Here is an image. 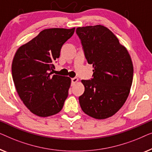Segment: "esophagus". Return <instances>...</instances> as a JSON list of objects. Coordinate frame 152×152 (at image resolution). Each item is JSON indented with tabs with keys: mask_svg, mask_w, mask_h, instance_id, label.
Here are the masks:
<instances>
[{
	"mask_svg": "<svg viewBox=\"0 0 152 152\" xmlns=\"http://www.w3.org/2000/svg\"><path fill=\"white\" fill-rule=\"evenodd\" d=\"M78 80V78H72V85H74Z\"/></svg>",
	"mask_w": 152,
	"mask_h": 152,
	"instance_id": "34e87169",
	"label": "esophagus"
}]
</instances>
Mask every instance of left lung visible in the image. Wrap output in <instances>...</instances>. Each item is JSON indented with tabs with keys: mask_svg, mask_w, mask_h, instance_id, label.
I'll use <instances>...</instances> for the list:
<instances>
[{
	"mask_svg": "<svg viewBox=\"0 0 152 152\" xmlns=\"http://www.w3.org/2000/svg\"><path fill=\"white\" fill-rule=\"evenodd\" d=\"M76 34L87 63L94 67L93 78L81 80L85 91L78 98L80 107L92 118H107L123 107L129 96L134 74L131 57L106 27H79Z\"/></svg>",
	"mask_w": 152,
	"mask_h": 152,
	"instance_id": "1",
	"label": "left lung"
}]
</instances>
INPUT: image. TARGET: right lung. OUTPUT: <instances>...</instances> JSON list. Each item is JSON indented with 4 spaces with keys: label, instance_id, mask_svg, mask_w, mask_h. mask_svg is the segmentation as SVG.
Listing matches in <instances>:
<instances>
[{
    "label": "right lung",
    "instance_id": "add662e5",
    "mask_svg": "<svg viewBox=\"0 0 152 152\" xmlns=\"http://www.w3.org/2000/svg\"><path fill=\"white\" fill-rule=\"evenodd\" d=\"M72 29L51 28L16 51L12 65V78L17 93L34 114L48 117L62 110L68 96L71 78L52 75L54 61L63 44L74 33Z\"/></svg>",
    "mask_w": 152,
    "mask_h": 152
}]
</instances>
